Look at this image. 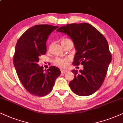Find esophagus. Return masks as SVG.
Masks as SVG:
<instances>
[{
  "mask_svg": "<svg viewBox=\"0 0 123 123\" xmlns=\"http://www.w3.org/2000/svg\"><path fill=\"white\" fill-rule=\"evenodd\" d=\"M67 72V70H66V69H61V72L62 74H64Z\"/></svg>",
  "mask_w": 123,
  "mask_h": 123,
  "instance_id": "esophagus-1",
  "label": "esophagus"
}]
</instances>
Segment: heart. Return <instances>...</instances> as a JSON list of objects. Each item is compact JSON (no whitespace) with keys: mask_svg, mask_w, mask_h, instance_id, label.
<instances>
[{"mask_svg":"<svg viewBox=\"0 0 123 123\" xmlns=\"http://www.w3.org/2000/svg\"><path fill=\"white\" fill-rule=\"evenodd\" d=\"M70 40L68 39H64L62 41V42H66L69 41ZM68 60V59L67 58H60V57H56V59H55L54 60V63L56 65V66L60 67L61 68H64L65 67H66L67 64Z\"/></svg>","mask_w":123,"mask_h":123,"instance_id":"obj_1","label":"heart"}]
</instances>
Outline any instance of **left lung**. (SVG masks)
I'll list each match as a JSON object with an SVG mask.
<instances>
[{
  "label": "left lung",
  "mask_w": 123,
  "mask_h": 123,
  "mask_svg": "<svg viewBox=\"0 0 123 123\" xmlns=\"http://www.w3.org/2000/svg\"><path fill=\"white\" fill-rule=\"evenodd\" d=\"M58 32L67 34L76 50L74 66L80 64L83 70H75L74 79L69 86L76 95H92L101 87L112 60L108 42L105 37L92 25L86 23H72L59 27Z\"/></svg>",
  "instance_id": "obj_1"
}]
</instances>
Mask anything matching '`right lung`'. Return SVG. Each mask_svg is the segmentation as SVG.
Listing matches in <instances>:
<instances>
[{
    "mask_svg": "<svg viewBox=\"0 0 123 123\" xmlns=\"http://www.w3.org/2000/svg\"><path fill=\"white\" fill-rule=\"evenodd\" d=\"M57 28L48 25H34L20 37L15 47L13 61L18 76L25 88L35 96L49 93L61 73L55 66L44 71L37 64L39 57L47 52L48 36Z\"/></svg>",
    "mask_w": 123,
    "mask_h": 123,
    "instance_id": "right-lung-1",
    "label": "right lung"
}]
</instances>
